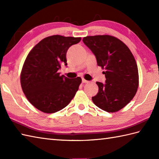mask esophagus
Instances as JSON below:
<instances>
[{"mask_svg": "<svg viewBox=\"0 0 159 159\" xmlns=\"http://www.w3.org/2000/svg\"><path fill=\"white\" fill-rule=\"evenodd\" d=\"M82 82H83V83H89L88 80H85V79H82Z\"/></svg>", "mask_w": 159, "mask_h": 159, "instance_id": "esophagus-1", "label": "esophagus"}]
</instances>
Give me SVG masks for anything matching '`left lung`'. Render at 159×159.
I'll return each instance as SVG.
<instances>
[{
    "mask_svg": "<svg viewBox=\"0 0 159 159\" xmlns=\"http://www.w3.org/2000/svg\"><path fill=\"white\" fill-rule=\"evenodd\" d=\"M84 43L95 55L98 66L105 70L106 83L96 82L97 95L93 102L104 111L115 113L129 103L139 87V73L135 59L128 47L116 37L87 36Z\"/></svg>",
    "mask_w": 159,
    "mask_h": 159,
    "instance_id": "obj_1",
    "label": "left lung"
}]
</instances>
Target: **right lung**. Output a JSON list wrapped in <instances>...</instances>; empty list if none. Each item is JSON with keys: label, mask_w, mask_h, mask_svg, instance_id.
<instances>
[{"label": "right lung", "mask_w": 159, "mask_h": 159, "mask_svg": "<svg viewBox=\"0 0 159 159\" xmlns=\"http://www.w3.org/2000/svg\"><path fill=\"white\" fill-rule=\"evenodd\" d=\"M81 38L52 35L41 40L28 54L20 74V83L26 98L36 109L53 113L73 99L82 82L80 77L67 79L58 70L67 66L66 53Z\"/></svg>", "instance_id": "obj_1"}]
</instances>
